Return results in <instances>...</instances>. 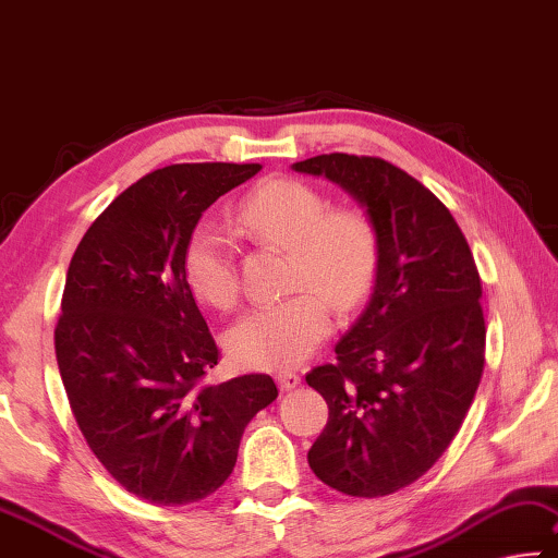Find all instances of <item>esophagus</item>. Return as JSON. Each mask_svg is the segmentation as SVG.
Masks as SVG:
<instances>
[{
    "mask_svg": "<svg viewBox=\"0 0 558 558\" xmlns=\"http://www.w3.org/2000/svg\"><path fill=\"white\" fill-rule=\"evenodd\" d=\"M277 383H279L281 390H294L299 383H301V376H299V373H294V371H279L277 373Z\"/></svg>",
    "mask_w": 558,
    "mask_h": 558,
    "instance_id": "obj_1",
    "label": "esophagus"
}]
</instances>
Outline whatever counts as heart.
<instances>
[{
	"instance_id": "b5f03b06",
	"label": "heart",
	"mask_w": 558,
	"mask_h": 558,
	"mask_svg": "<svg viewBox=\"0 0 558 558\" xmlns=\"http://www.w3.org/2000/svg\"><path fill=\"white\" fill-rule=\"evenodd\" d=\"M254 240L289 250V289L279 301L252 306L225 336L230 359L250 371L294 368L331 328V306L349 312L368 296L378 274V232L359 207H328V197L296 178L264 180L236 207ZM182 277L197 301L230 308L240 274L230 244L213 225H197L182 250Z\"/></svg>"
}]
</instances>
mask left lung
Segmentation results:
<instances>
[{
	"mask_svg": "<svg viewBox=\"0 0 558 558\" xmlns=\"http://www.w3.org/2000/svg\"><path fill=\"white\" fill-rule=\"evenodd\" d=\"M294 170L359 197L380 246L368 306L336 361L306 373L328 403L308 464L343 495L386 497L442 458L477 392L487 341L480 271L450 209L392 162L328 153Z\"/></svg>",
	"mask_w": 558,
	"mask_h": 558,
	"instance_id": "obj_1",
	"label": "left lung"
}]
</instances>
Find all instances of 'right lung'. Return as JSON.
Returning <instances> with one entry per match:
<instances>
[{"label": "right lung", "mask_w": 558, "mask_h": 558, "mask_svg": "<svg viewBox=\"0 0 558 558\" xmlns=\"http://www.w3.org/2000/svg\"><path fill=\"white\" fill-rule=\"evenodd\" d=\"M259 162H182L123 190L73 252L53 349L81 435L131 495L180 507L225 485L271 376L209 383L219 349L182 277V250L217 197Z\"/></svg>", "instance_id": "obj_1"}]
</instances>
